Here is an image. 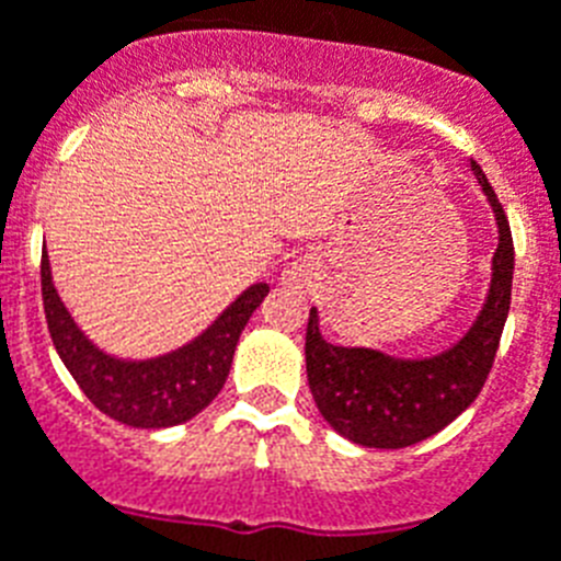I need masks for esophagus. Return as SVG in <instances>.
Returning <instances> with one entry per match:
<instances>
[{"label":"esophagus","mask_w":561,"mask_h":561,"mask_svg":"<svg viewBox=\"0 0 561 561\" xmlns=\"http://www.w3.org/2000/svg\"><path fill=\"white\" fill-rule=\"evenodd\" d=\"M314 275V257L312 254H304L298 261H291L284 270V284L289 286H304L309 277Z\"/></svg>","instance_id":"34e87169"}]
</instances>
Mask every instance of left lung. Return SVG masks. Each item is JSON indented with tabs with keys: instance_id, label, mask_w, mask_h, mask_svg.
I'll list each match as a JSON object with an SVG mask.
<instances>
[{
	"instance_id": "obj_1",
	"label": "left lung",
	"mask_w": 561,
	"mask_h": 561,
	"mask_svg": "<svg viewBox=\"0 0 561 561\" xmlns=\"http://www.w3.org/2000/svg\"><path fill=\"white\" fill-rule=\"evenodd\" d=\"M470 171L496 217L499 243L490 263L488 298L470 330L444 353L398 358L373 346H335L309 309L307 378L314 404L335 433L375 450H401L436 436L481 392L511 312L513 238L496 192L476 160Z\"/></svg>"
}]
</instances>
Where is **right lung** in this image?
I'll return each mask as SVG.
<instances>
[{
    "label": "right lung",
    "instance_id": "add662e5",
    "mask_svg": "<svg viewBox=\"0 0 561 561\" xmlns=\"http://www.w3.org/2000/svg\"><path fill=\"white\" fill-rule=\"evenodd\" d=\"M266 291V284L243 289L208 330L174 353L125 360L103 353L77 327L54 286L48 252L42 254V304L59 358L100 413L137 430L178 427L215 401L229 378L240 332Z\"/></svg>",
    "mask_w": 561,
    "mask_h": 561
}]
</instances>
